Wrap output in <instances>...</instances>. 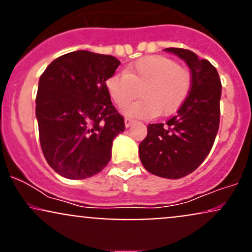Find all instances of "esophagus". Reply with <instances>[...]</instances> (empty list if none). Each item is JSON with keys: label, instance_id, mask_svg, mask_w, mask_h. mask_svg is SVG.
I'll return each mask as SVG.
<instances>
[{"label": "esophagus", "instance_id": "1", "mask_svg": "<svg viewBox=\"0 0 252 252\" xmlns=\"http://www.w3.org/2000/svg\"><path fill=\"white\" fill-rule=\"evenodd\" d=\"M134 122H135V121L131 120V118H129V117H126V120H124V123H126V128H129V126H131V124L134 123Z\"/></svg>", "mask_w": 252, "mask_h": 252}]
</instances>
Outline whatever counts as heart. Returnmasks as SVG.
Segmentation results:
<instances>
[{
	"instance_id": "heart-1",
	"label": "heart",
	"mask_w": 252,
	"mask_h": 252,
	"mask_svg": "<svg viewBox=\"0 0 252 252\" xmlns=\"http://www.w3.org/2000/svg\"><path fill=\"white\" fill-rule=\"evenodd\" d=\"M190 85L189 71L163 56L138 59L105 83L110 98L118 106H126L141 89L142 99L126 106V114L142 118L173 114L186 100Z\"/></svg>"
}]
</instances>
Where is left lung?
<instances>
[{"mask_svg":"<svg viewBox=\"0 0 252 252\" xmlns=\"http://www.w3.org/2000/svg\"><path fill=\"white\" fill-rule=\"evenodd\" d=\"M186 62L192 85L175 116L163 123L149 124L138 146L141 162L152 174L180 179L190 174L206 158L215 143L220 120L221 83L215 66L192 51L166 48Z\"/></svg>","mask_w":252,"mask_h":252,"instance_id":"8db88e82","label":"left lung"}]
</instances>
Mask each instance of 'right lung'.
I'll return each mask as SVG.
<instances>
[{
  "mask_svg": "<svg viewBox=\"0 0 252 252\" xmlns=\"http://www.w3.org/2000/svg\"><path fill=\"white\" fill-rule=\"evenodd\" d=\"M120 65L112 56L76 51L53 60L40 77V144L46 161L63 178H90L109 163L112 141L126 129L105 88Z\"/></svg>",
  "mask_w": 252,
  "mask_h": 252,
  "instance_id": "add662e5",
  "label": "right lung"
}]
</instances>
